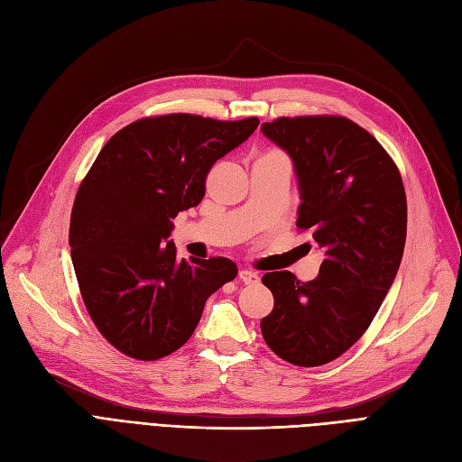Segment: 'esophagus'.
<instances>
[{"instance_id":"obj_1","label":"esophagus","mask_w":462,"mask_h":462,"mask_svg":"<svg viewBox=\"0 0 462 462\" xmlns=\"http://www.w3.org/2000/svg\"><path fill=\"white\" fill-rule=\"evenodd\" d=\"M238 279H241L245 284H256L260 281L258 273L248 272V269H241V272H238Z\"/></svg>"}]
</instances>
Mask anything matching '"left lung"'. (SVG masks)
Returning a JSON list of instances; mask_svg holds the SVG:
<instances>
[{
    "label": "left lung",
    "instance_id": "left-lung-1",
    "mask_svg": "<svg viewBox=\"0 0 462 462\" xmlns=\"http://www.w3.org/2000/svg\"><path fill=\"white\" fill-rule=\"evenodd\" d=\"M262 134L291 156L296 226L311 229L325 254L313 281L263 275L275 306L262 334L281 359L317 367L361 338L390 291L405 248V189L383 145L347 118H277Z\"/></svg>",
    "mask_w": 462,
    "mask_h": 462
}]
</instances>
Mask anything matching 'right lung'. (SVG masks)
<instances>
[{
  "label": "right lung",
  "instance_id": "right-lung-1",
  "mask_svg": "<svg viewBox=\"0 0 462 462\" xmlns=\"http://www.w3.org/2000/svg\"><path fill=\"white\" fill-rule=\"evenodd\" d=\"M258 124L143 118L95 158L72 206L70 256L95 327L122 354L154 361L176 352L206 300L236 277L227 258L178 262L171 219L202 200L210 168Z\"/></svg>",
  "mask_w": 462,
  "mask_h": 462
}]
</instances>
